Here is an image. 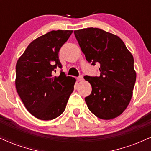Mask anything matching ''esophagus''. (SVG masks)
I'll return each instance as SVG.
<instances>
[{
  "label": "esophagus",
  "instance_id": "esophagus-1",
  "mask_svg": "<svg viewBox=\"0 0 151 151\" xmlns=\"http://www.w3.org/2000/svg\"><path fill=\"white\" fill-rule=\"evenodd\" d=\"M77 80H78V81H82V80H83V76H82V75L79 76V77H77Z\"/></svg>",
  "mask_w": 151,
  "mask_h": 151
}]
</instances>
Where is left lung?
Wrapping results in <instances>:
<instances>
[{
  "label": "left lung",
  "instance_id": "obj_1",
  "mask_svg": "<svg viewBox=\"0 0 151 151\" xmlns=\"http://www.w3.org/2000/svg\"><path fill=\"white\" fill-rule=\"evenodd\" d=\"M86 61L99 65L100 75L84 78L91 93L85 101L91 113L101 119L119 116L129 105L136 83L133 55L118 36L99 28L74 30Z\"/></svg>",
  "mask_w": 151,
  "mask_h": 151
}]
</instances>
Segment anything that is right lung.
<instances>
[{"mask_svg": "<svg viewBox=\"0 0 151 151\" xmlns=\"http://www.w3.org/2000/svg\"><path fill=\"white\" fill-rule=\"evenodd\" d=\"M73 30H52L32 41L18 59L15 86L30 113L40 120H52L63 113L76 79L61 70L60 48Z\"/></svg>", "mask_w": 151, "mask_h": 151, "instance_id": "1", "label": "right lung"}]
</instances>
